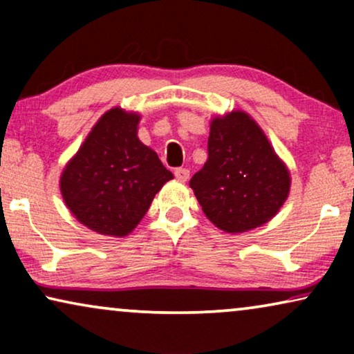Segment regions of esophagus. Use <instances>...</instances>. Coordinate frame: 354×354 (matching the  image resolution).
I'll return each mask as SVG.
<instances>
[{
    "label": "esophagus",
    "instance_id": "1",
    "mask_svg": "<svg viewBox=\"0 0 354 354\" xmlns=\"http://www.w3.org/2000/svg\"><path fill=\"white\" fill-rule=\"evenodd\" d=\"M174 176H176V178L178 182H187L188 177H190V171L185 167H178L174 171Z\"/></svg>",
    "mask_w": 354,
    "mask_h": 354
}]
</instances>
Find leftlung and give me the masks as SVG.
<instances>
[{"mask_svg": "<svg viewBox=\"0 0 354 354\" xmlns=\"http://www.w3.org/2000/svg\"><path fill=\"white\" fill-rule=\"evenodd\" d=\"M190 187L207 219L229 234L261 227L290 192V172L268 137L243 111L214 118L207 161Z\"/></svg>", "mask_w": 354, "mask_h": 354, "instance_id": "1", "label": "left lung"}]
</instances>
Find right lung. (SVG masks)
Returning a JSON list of instances; mask_svg holds the SVG:
<instances>
[{
    "label": "right lung",
    "mask_w": 354,
    "mask_h": 354,
    "mask_svg": "<svg viewBox=\"0 0 354 354\" xmlns=\"http://www.w3.org/2000/svg\"><path fill=\"white\" fill-rule=\"evenodd\" d=\"M138 114L109 109L62 171L67 207L96 234L129 235L154 195L174 178L158 154L138 140Z\"/></svg>",
    "instance_id": "1"
}]
</instances>
